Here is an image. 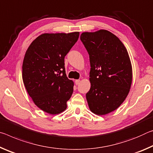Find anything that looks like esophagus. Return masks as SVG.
<instances>
[{
  "label": "esophagus",
  "mask_w": 153,
  "mask_h": 153,
  "mask_svg": "<svg viewBox=\"0 0 153 153\" xmlns=\"http://www.w3.org/2000/svg\"><path fill=\"white\" fill-rule=\"evenodd\" d=\"M79 82H80V80L79 79H76V80H75V84L76 85H79Z\"/></svg>",
  "instance_id": "obj_1"
}]
</instances>
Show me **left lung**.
Returning <instances> with one entry per match:
<instances>
[{"label": "left lung", "instance_id": "obj_1", "mask_svg": "<svg viewBox=\"0 0 153 153\" xmlns=\"http://www.w3.org/2000/svg\"><path fill=\"white\" fill-rule=\"evenodd\" d=\"M80 38L91 66L87 103L94 114H106L119 108L129 94L132 68L128 53L118 37L106 30L83 32Z\"/></svg>", "mask_w": 153, "mask_h": 153}]
</instances>
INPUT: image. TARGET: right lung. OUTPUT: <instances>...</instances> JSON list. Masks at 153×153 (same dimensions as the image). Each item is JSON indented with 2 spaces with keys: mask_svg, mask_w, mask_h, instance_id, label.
I'll return each mask as SVG.
<instances>
[{
  "mask_svg": "<svg viewBox=\"0 0 153 153\" xmlns=\"http://www.w3.org/2000/svg\"><path fill=\"white\" fill-rule=\"evenodd\" d=\"M79 32L42 34L27 48L22 65V79L29 96L42 111L56 114L65 111L73 93L64 57L76 43Z\"/></svg>",
  "mask_w": 153,
  "mask_h": 153,
  "instance_id": "add662e5",
  "label": "right lung"
}]
</instances>
